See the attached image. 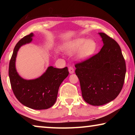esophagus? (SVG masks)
Returning <instances> with one entry per match:
<instances>
[{"label": "esophagus", "mask_w": 135, "mask_h": 135, "mask_svg": "<svg viewBox=\"0 0 135 135\" xmlns=\"http://www.w3.org/2000/svg\"><path fill=\"white\" fill-rule=\"evenodd\" d=\"M68 71H69L70 74H73L74 73V69L73 67H70L69 68H68Z\"/></svg>", "instance_id": "obj_1"}]
</instances>
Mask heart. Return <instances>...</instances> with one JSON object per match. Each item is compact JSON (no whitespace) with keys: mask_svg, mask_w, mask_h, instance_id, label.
Instances as JSON below:
<instances>
[{"mask_svg":"<svg viewBox=\"0 0 135 135\" xmlns=\"http://www.w3.org/2000/svg\"><path fill=\"white\" fill-rule=\"evenodd\" d=\"M97 44L95 40L84 37H79L68 42L65 46V51L72 55L77 52V58L81 61L88 59L95 53Z\"/></svg>","mask_w":135,"mask_h":135,"instance_id":"obj_1","label":"heart"}]
</instances>
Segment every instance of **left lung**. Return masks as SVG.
Returning <instances> with one entry per match:
<instances>
[{
    "instance_id": "obj_1",
    "label": "left lung",
    "mask_w": 135,
    "mask_h": 135,
    "mask_svg": "<svg viewBox=\"0 0 135 135\" xmlns=\"http://www.w3.org/2000/svg\"><path fill=\"white\" fill-rule=\"evenodd\" d=\"M98 34L104 43L100 52L75 65L82 97L94 106L106 104L117 98L122 89L126 72L120 46L106 34Z\"/></svg>"
}]
</instances>
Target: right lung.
<instances>
[{
    "label": "right lung",
    "mask_w": 135,
    "mask_h": 135,
    "mask_svg": "<svg viewBox=\"0 0 135 135\" xmlns=\"http://www.w3.org/2000/svg\"><path fill=\"white\" fill-rule=\"evenodd\" d=\"M33 33L21 38L14 47L9 66L11 88L15 97L22 104L34 109H46L55 103L59 86L68 76V68H56L50 66L42 76L33 80H26L18 74L15 67L18 50L31 43Z\"/></svg>",
    "instance_id": "right-lung-1"
}]
</instances>
